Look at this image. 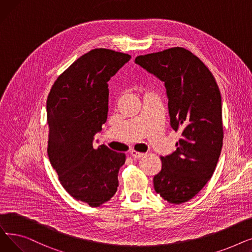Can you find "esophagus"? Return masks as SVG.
I'll return each mask as SVG.
<instances>
[{
    "label": "esophagus",
    "mask_w": 252,
    "mask_h": 252,
    "mask_svg": "<svg viewBox=\"0 0 252 252\" xmlns=\"http://www.w3.org/2000/svg\"><path fill=\"white\" fill-rule=\"evenodd\" d=\"M130 155L133 158H135V159H139V158L143 157L145 154L144 153H140V152H137V151H130Z\"/></svg>",
    "instance_id": "1"
}]
</instances>
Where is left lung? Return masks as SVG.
Segmentation results:
<instances>
[{"mask_svg":"<svg viewBox=\"0 0 252 252\" xmlns=\"http://www.w3.org/2000/svg\"><path fill=\"white\" fill-rule=\"evenodd\" d=\"M135 62L164 83L170 126L180 130L177 150L161 156L154 189L169 203L187 202L213 177L222 147L221 97L205 64L175 47L141 55Z\"/></svg>","mask_w":252,"mask_h":252,"instance_id":"1","label":"left lung"}]
</instances>
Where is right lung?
<instances>
[{"label": "right lung", "instance_id": "add662e5", "mask_svg": "<svg viewBox=\"0 0 252 252\" xmlns=\"http://www.w3.org/2000/svg\"><path fill=\"white\" fill-rule=\"evenodd\" d=\"M128 54L94 49L58 76L47 99L48 156L60 184L74 199L98 207L113 197L125 153L93 147L107 121L108 82Z\"/></svg>", "mask_w": 252, "mask_h": 252}]
</instances>
